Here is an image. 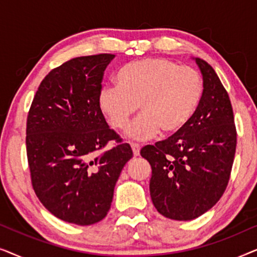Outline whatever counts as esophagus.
Segmentation results:
<instances>
[{
	"label": "esophagus",
	"instance_id": "1",
	"mask_svg": "<svg viewBox=\"0 0 257 257\" xmlns=\"http://www.w3.org/2000/svg\"><path fill=\"white\" fill-rule=\"evenodd\" d=\"M130 145H131V147H132L133 154H135L136 157H137V156H139V154H140V145H139V144L131 143V144H130Z\"/></svg>",
	"mask_w": 257,
	"mask_h": 257
}]
</instances>
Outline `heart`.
Instances as JSON below:
<instances>
[{
    "label": "heart",
    "mask_w": 257,
    "mask_h": 257,
    "mask_svg": "<svg viewBox=\"0 0 257 257\" xmlns=\"http://www.w3.org/2000/svg\"><path fill=\"white\" fill-rule=\"evenodd\" d=\"M202 94L203 80L196 69L167 58H146L119 69L115 85L100 89L98 106L111 127L122 130L140 105L143 113L126 133L145 140L160 131L172 136L184 130L194 117Z\"/></svg>",
    "instance_id": "b5f03b06"
}]
</instances>
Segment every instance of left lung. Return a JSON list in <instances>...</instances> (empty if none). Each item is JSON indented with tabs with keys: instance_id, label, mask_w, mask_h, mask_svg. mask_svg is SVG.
Returning <instances> with one entry per match:
<instances>
[{
	"instance_id": "1",
	"label": "left lung",
	"mask_w": 257,
	"mask_h": 257,
	"mask_svg": "<svg viewBox=\"0 0 257 257\" xmlns=\"http://www.w3.org/2000/svg\"><path fill=\"white\" fill-rule=\"evenodd\" d=\"M203 94L184 130L140 154L152 167L151 199L161 215L188 221L202 215L226 191L236 150V127L229 96L216 72L195 58Z\"/></svg>"
}]
</instances>
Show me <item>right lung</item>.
Returning <instances> with one entry per match:
<instances>
[{
  "label": "right lung",
  "mask_w": 257,
  "mask_h": 257,
  "mask_svg": "<svg viewBox=\"0 0 257 257\" xmlns=\"http://www.w3.org/2000/svg\"><path fill=\"white\" fill-rule=\"evenodd\" d=\"M114 55L76 57L52 69L27 118V156L37 198L56 217L89 226L110 210L115 182L133 157L98 106L104 71ZM113 149L98 154L108 141Z\"/></svg>",
  "instance_id": "add662e5"
}]
</instances>
